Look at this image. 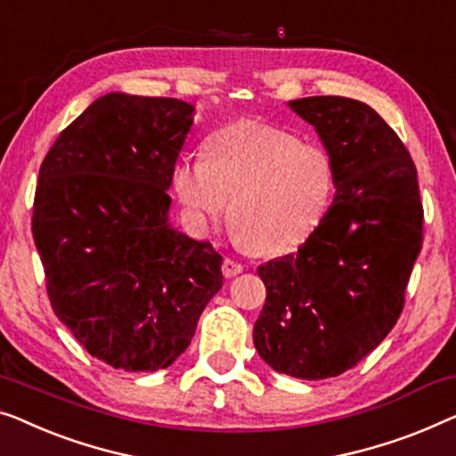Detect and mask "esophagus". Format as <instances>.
<instances>
[{"instance_id": "34e87169", "label": "esophagus", "mask_w": 456, "mask_h": 456, "mask_svg": "<svg viewBox=\"0 0 456 456\" xmlns=\"http://www.w3.org/2000/svg\"><path fill=\"white\" fill-rule=\"evenodd\" d=\"M242 265L239 261H232V259H224V263H222V273L226 275V277H234V275H239V273H242Z\"/></svg>"}]
</instances>
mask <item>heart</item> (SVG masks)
Here are the masks:
<instances>
[{
    "instance_id": "1",
    "label": "heart",
    "mask_w": 456,
    "mask_h": 456,
    "mask_svg": "<svg viewBox=\"0 0 456 456\" xmlns=\"http://www.w3.org/2000/svg\"><path fill=\"white\" fill-rule=\"evenodd\" d=\"M173 184L197 226L220 222L232 201V232L256 253L305 242L331 203L335 168L316 143L259 121L230 123L208 142L206 160L176 164Z\"/></svg>"
}]
</instances>
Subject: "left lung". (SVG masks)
Returning a JSON list of instances; mask_svg holds the SVG:
<instances>
[{
    "label": "left lung",
    "mask_w": 456,
    "mask_h": 456,
    "mask_svg": "<svg viewBox=\"0 0 456 456\" xmlns=\"http://www.w3.org/2000/svg\"><path fill=\"white\" fill-rule=\"evenodd\" d=\"M319 134L338 193L298 253L256 272L267 298L253 329L273 370L339 376L391 333L424 240L418 170L368 104L343 96L289 101Z\"/></svg>",
    "instance_id": "obj_1"
}]
</instances>
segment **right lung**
Wrapping results in <instances>:
<instances>
[{
    "label": "right lung",
    "instance_id": "obj_1",
    "mask_svg": "<svg viewBox=\"0 0 456 456\" xmlns=\"http://www.w3.org/2000/svg\"><path fill=\"white\" fill-rule=\"evenodd\" d=\"M193 107L113 92L68 125L38 170L32 236L59 321L129 372L168 368L222 288V255L168 224Z\"/></svg>",
    "mask_w": 456,
    "mask_h": 456
}]
</instances>
